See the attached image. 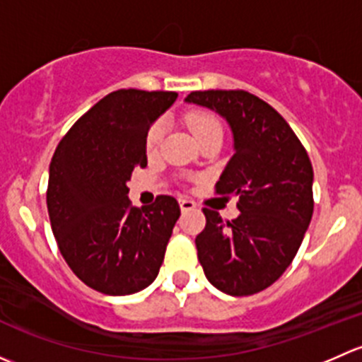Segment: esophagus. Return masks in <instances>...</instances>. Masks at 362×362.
<instances>
[{"label":"esophagus","mask_w":362,"mask_h":362,"mask_svg":"<svg viewBox=\"0 0 362 362\" xmlns=\"http://www.w3.org/2000/svg\"><path fill=\"white\" fill-rule=\"evenodd\" d=\"M178 203H180L182 211H189V210H194L196 208V203L191 202V199H180Z\"/></svg>","instance_id":"esophagus-1"}]
</instances>
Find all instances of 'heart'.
Instances as JSON below:
<instances>
[{
  "mask_svg": "<svg viewBox=\"0 0 362 362\" xmlns=\"http://www.w3.org/2000/svg\"><path fill=\"white\" fill-rule=\"evenodd\" d=\"M187 126L191 129V133L194 134L196 140L206 136L210 133H222L221 122L217 120V117H214L211 113L206 112H192L187 115ZM164 134V126L163 122L152 124V127L148 129L147 141H145V147H147L148 154H154L159 148L160 140H163Z\"/></svg>",
  "mask_w": 362,
  "mask_h": 362,
  "instance_id": "b5f03b06",
  "label": "heart"
}]
</instances>
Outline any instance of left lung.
Instances as JSON below:
<instances>
[{
  "label": "left lung",
  "instance_id": "obj_1",
  "mask_svg": "<svg viewBox=\"0 0 362 362\" xmlns=\"http://www.w3.org/2000/svg\"><path fill=\"white\" fill-rule=\"evenodd\" d=\"M185 103L226 119L235 154L218 194L238 196L240 215L224 222L203 208L206 226L196 236L208 282L229 296H250L289 268L313 214V170L308 154L282 115L245 90H196Z\"/></svg>",
  "mask_w": 362,
  "mask_h": 362
}]
</instances>
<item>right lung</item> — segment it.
I'll use <instances>...</instances> for the list:
<instances>
[{
  "label": "right lung",
  "mask_w": 362,
  "mask_h": 362,
  "mask_svg": "<svg viewBox=\"0 0 362 362\" xmlns=\"http://www.w3.org/2000/svg\"><path fill=\"white\" fill-rule=\"evenodd\" d=\"M177 98L166 90L110 93L73 124L50 160L47 208L57 247L98 293H138L163 264L180 206L171 196L133 206L127 182L134 168L147 166L148 129Z\"/></svg>",
  "instance_id": "obj_1"
}]
</instances>
